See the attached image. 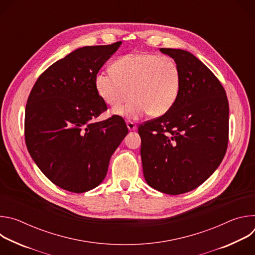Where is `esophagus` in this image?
I'll list each match as a JSON object with an SVG mask.
<instances>
[{
  "instance_id": "1",
  "label": "esophagus",
  "mask_w": 255,
  "mask_h": 255,
  "mask_svg": "<svg viewBox=\"0 0 255 255\" xmlns=\"http://www.w3.org/2000/svg\"><path fill=\"white\" fill-rule=\"evenodd\" d=\"M126 124H127V127H128V129L130 130V131H133V130H135L136 129V124L135 123H133L132 121H127L126 122Z\"/></svg>"
}]
</instances>
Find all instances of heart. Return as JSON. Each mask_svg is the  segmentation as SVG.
Returning <instances> with one entry per match:
<instances>
[{
    "label": "heart",
    "instance_id": "heart-1",
    "mask_svg": "<svg viewBox=\"0 0 255 255\" xmlns=\"http://www.w3.org/2000/svg\"><path fill=\"white\" fill-rule=\"evenodd\" d=\"M112 69L99 71L95 86L102 100L114 109L133 97L115 110L117 114L131 119L148 113L157 117L175 104L181 78L179 66L172 57L150 52L129 53L119 57Z\"/></svg>",
    "mask_w": 255,
    "mask_h": 255
}]
</instances>
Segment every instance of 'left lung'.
Masks as SVG:
<instances>
[{
  "label": "left lung",
  "mask_w": 255,
  "mask_h": 255,
  "mask_svg": "<svg viewBox=\"0 0 255 255\" xmlns=\"http://www.w3.org/2000/svg\"><path fill=\"white\" fill-rule=\"evenodd\" d=\"M180 69V91L168 112L140 124L146 183L168 195L190 192L221 163L228 146L229 105L220 81L195 55L160 48Z\"/></svg>",
  "instance_id": "1"
}]
</instances>
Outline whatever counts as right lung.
I'll return each mask as SVG.
<instances>
[{"instance_id": "add662e5", "label": "right lung", "mask_w": 255, "mask_h": 255, "mask_svg": "<svg viewBox=\"0 0 255 255\" xmlns=\"http://www.w3.org/2000/svg\"><path fill=\"white\" fill-rule=\"evenodd\" d=\"M120 44L72 51L42 72L28 97L24 122L28 151L44 175L65 191L80 194L99 186L128 133L118 115L92 122L107 111L95 77Z\"/></svg>"}]
</instances>
